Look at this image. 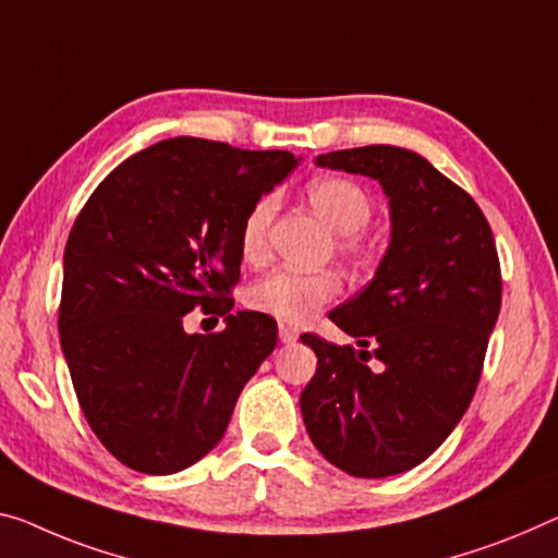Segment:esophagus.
<instances>
[{"instance_id":"esophagus-1","label":"esophagus","mask_w":558,"mask_h":558,"mask_svg":"<svg viewBox=\"0 0 558 558\" xmlns=\"http://www.w3.org/2000/svg\"><path fill=\"white\" fill-rule=\"evenodd\" d=\"M279 339L284 341V344H294L299 339V331L294 327H289V324H279Z\"/></svg>"}]
</instances>
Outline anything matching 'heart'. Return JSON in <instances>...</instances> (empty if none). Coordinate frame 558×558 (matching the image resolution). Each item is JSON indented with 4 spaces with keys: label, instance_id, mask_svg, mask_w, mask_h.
I'll use <instances>...</instances> for the list:
<instances>
[{
    "label": "heart",
    "instance_id": "b5f03b06",
    "mask_svg": "<svg viewBox=\"0 0 558 558\" xmlns=\"http://www.w3.org/2000/svg\"><path fill=\"white\" fill-rule=\"evenodd\" d=\"M312 207L337 231V250L347 259H362L366 246L362 231L374 219V199L362 184L344 177H319L306 184ZM277 214V196L264 194L246 209L239 225V252L246 262H262L269 250V227ZM341 291L333 271L277 269L254 281L246 304L281 324H304Z\"/></svg>",
    "mask_w": 558,
    "mask_h": 558
}]
</instances>
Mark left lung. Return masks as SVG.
Returning <instances> with one entry per match:
<instances>
[{"instance_id":"obj_1","label":"left lung","mask_w":558,"mask_h":558,"mask_svg":"<svg viewBox=\"0 0 558 558\" xmlns=\"http://www.w3.org/2000/svg\"><path fill=\"white\" fill-rule=\"evenodd\" d=\"M316 165L379 179L391 242L372 284L329 314L362 349L302 337L319 359L302 416L337 469L401 474L441 447L474 399L501 308L499 254L471 194L414 151L372 144Z\"/></svg>"}]
</instances>
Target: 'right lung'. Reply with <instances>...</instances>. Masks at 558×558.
I'll list each match as a JSON object with an SVG mask.
<instances>
[{
	"mask_svg": "<svg viewBox=\"0 0 558 558\" xmlns=\"http://www.w3.org/2000/svg\"><path fill=\"white\" fill-rule=\"evenodd\" d=\"M294 167L291 151L177 136L122 161L82 207L59 339L87 424L124 466L161 476L196 464L277 347V322L231 314L229 294L246 209ZM196 305L228 327L186 335Z\"/></svg>",
	"mask_w": 558,
	"mask_h": 558,
	"instance_id": "right-lung-1",
	"label": "right lung"
}]
</instances>
